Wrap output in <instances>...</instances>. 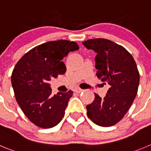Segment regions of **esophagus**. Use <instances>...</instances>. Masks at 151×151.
Listing matches in <instances>:
<instances>
[{
  "label": "esophagus",
  "instance_id": "obj_1",
  "mask_svg": "<svg viewBox=\"0 0 151 151\" xmlns=\"http://www.w3.org/2000/svg\"><path fill=\"white\" fill-rule=\"evenodd\" d=\"M82 91H83L82 89H80V88H77L75 90V92H76V93H80L81 92H82Z\"/></svg>",
  "mask_w": 151,
  "mask_h": 151
}]
</instances>
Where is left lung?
Returning a JSON list of instances; mask_svg holds the SVG:
<instances>
[{
	"label": "left lung",
	"mask_w": 151,
	"mask_h": 151,
	"mask_svg": "<svg viewBox=\"0 0 151 151\" xmlns=\"http://www.w3.org/2000/svg\"><path fill=\"white\" fill-rule=\"evenodd\" d=\"M82 44L97 53L96 76L110 85L104 99L95 93L94 101L86 107L87 116L97 125L110 127L124 117L134 101L139 84L137 66L125 48L108 39H89Z\"/></svg>",
	"instance_id": "obj_1"
}]
</instances>
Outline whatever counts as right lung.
<instances>
[{
  "instance_id": "1",
  "label": "right lung",
  "mask_w": 151,
  "mask_h": 151,
  "mask_svg": "<svg viewBox=\"0 0 151 151\" xmlns=\"http://www.w3.org/2000/svg\"><path fill=\"white\" fill-rule=\"evenodd\" d=\"M78 49L74 41H48L27 52L15 65L11 78L15 99L29 120L38 127L50 128L64 117L73 92L52 96L49 81L66 73L63 58Z\"/></svg>"
}]
</instances>
